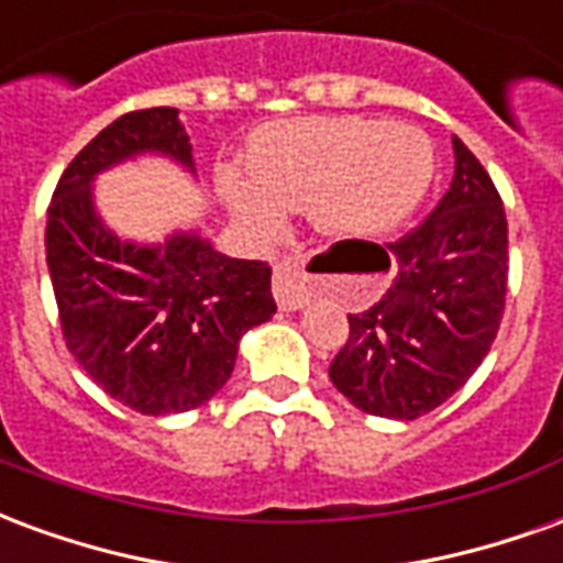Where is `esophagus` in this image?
Segmentation results:
<instances>
[{
  "mask_svg": "<svg viewBox=\"0 0 563 563\" xmlns=\"http://www.w3.org/2000/svg\"><path fill=\"white\" fill-rule=\"evenodd\" d=\"M313 295V283L310 274L305 271V258L289 256L283 258L277 271H274V298L283 310H298L305 307Z\"/></svg>",
  "mask_w": 563,
  "mask_h": 563,
  "instance_id": "obj_1",
  "label": "esophagus"
}]
</instances>
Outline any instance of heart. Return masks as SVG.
I'll list each match as a JSON object with an SVG mask.
<instances>
[{"label":"heart","instance_id":"obj_1","mask_svg":"<svg viewBox=\"0 0 563 563\" xmlns=\"http://www.w3.org/2000/svg\"><path fill=\"white\" fill-rule=\"evenodd\" d=\"M250 172L256 186L232 180L225 196L253 232H280V208H313L322 232L386 238L419 208L434 180V147L422 129L317 117L262 129Z\"/></svg>","mask_w":563,"mask_h":563}]
</instances>
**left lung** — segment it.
Segmentation results:
<instances>
[{
    "instance_id": "left-lung-1",
    "label": "left lung",
    "mask_w": 563,
    "mask_h": 563,
    "mask_svg": "<svg viewBox=\"0 0 563 563\" xmlns=\"http://www.w3.org/2000/svg\"><path fill=\"white\" fill-rule=\"evenodd\" d=\"M455 174L413 232L395 244L343 241L395 268L391 286L365 313H350V338L329 367L358 410L419 419L459 391L483 358L507 305V213L479 159L452 139Z\"/></svg>"
}]
</instances>
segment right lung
Instances as JSON below:
<instances>
[{"label": "right lung", "instance_id": "add662e5", "mask_svg": "<svg viewBox=\"0 0 563 563\" xmlns=\"http://www.w3.org/2000/svg\"><path fill=\"white\" fill-rule=\"evenodd\" d=\"M139 153L192 172L177 108L117 117L68 162L47 208V271L78 365L139 413H186L225 386L241 334L268 322L277 305L265 262L222 256L196 232L147 246L104 229L92 180Z\"/></svg>", "mask_w": 563, "mask_h": 563}]
</instances>
